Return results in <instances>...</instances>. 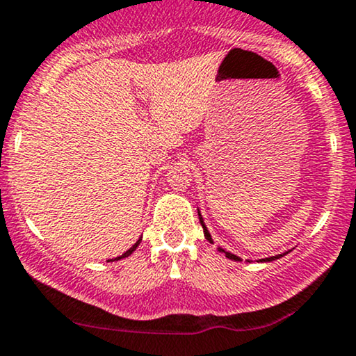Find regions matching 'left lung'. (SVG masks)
Returning <instances> with one entry per match:
<instances>
[{
	"instance_id": "1",
	"label": "left lung",
	"mask_w": 356,
	"mask_h": 356,
	"mask_svg": "<svg viewBox=\"0 0 356 356\" xmlns=\"http://www.w3.org/2000/svg\"><path fill=\"white\" fill-rule=\"evenodd\" d=\"M199 218H200V223H202V228H204V233H205V238L209 241H211V236H210V233H209V230H207L205 228V225H204V220H202V217H200V213H199ZM220 251H223L225 253V256H227V258H230V259H235V261H240V258H238V256H235V254H232V253H228V251H225V250H222V248H218ZM286 254V253H284ZM284 254H277V256H271V258H266V259H261V261H274V259H277V258H281V256H284Z\"/></svg>"
}]
</instances>
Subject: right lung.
Instances as JSON below:
<instances>
[{
  "label": "right lung",
  "mask_w": 356,
  "mask_h": 356,
  "mask_svg": "<svg viewBox=\"0 0 356 356\" xmlns=\"http://www.w3.org/2000/svg\"><path fill=\"white\" fill-rule=\"evenodd\" d=\"M139 243H141V238H139V240L136 241V243H134V245L131 246V248H129L128 251H126V253L124 254H121V256H118V258H116V259H121V258H126V256H129V254H131L133 253V251L134 250H136L138 248V245H139Z\"/></svg>",
  "instance_id": "right-lung-1"
}]
</instances>
